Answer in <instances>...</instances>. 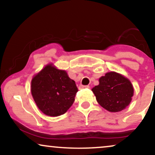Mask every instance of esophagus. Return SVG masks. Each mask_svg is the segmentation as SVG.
I'll list each match as a JSON object with an SVG mask.
<instances>
[{"mask_svg": "<svg viewBox=\"0 0 155 155\" xmlns=\"http://www.w3.org/2000/svg\"><path fill=\"white\" fill-rule=\"evenodd\" d=\"M84 88H90V86L89 85H80L79 86L80 90H82V89H84Z\"/></svg>", "mask_w": 155, "mask_h": 155, "instance_id": "34e87169", "label": "esophagus"}]
</instances>
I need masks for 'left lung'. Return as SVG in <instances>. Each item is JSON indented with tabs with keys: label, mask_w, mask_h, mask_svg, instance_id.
<instances>
[{
	"label": "left lung",
	"mask_w": 155,
	"mask_h": 155,
	"mask_svg": "<svg viewBox=\"0 0 155 155\" xmlns=\"http://www.w3.org/2000/svg\"><path fill=\"white\" fill-rule=\"evenodd\" d=\"M99 81V85L92 90L101 107L109 111L118 112L128 106L133 95L130 80L115 72H110Z\"/></svg>",
	"instance_id": "1"
}]
</instances>
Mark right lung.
Here are the masks:
<instances>
[{
  "instance_id": "obj_1",
  "label": "right lung",
  "mask_w": 155,
  "mask_h": 155,
  "mask_svg": "<svg viewBox=\"0 0 155 155\" xmlns=\"http://www.w3.org/2000/svg\"><path fill=\"white\" fill-rule=\"evenodd\" d=\"M78 91L74 80L65 71L48 65L33 78L31 92L36 104L46 115L65 114L75 101Z\"/></svg>"
}]
</instances>
